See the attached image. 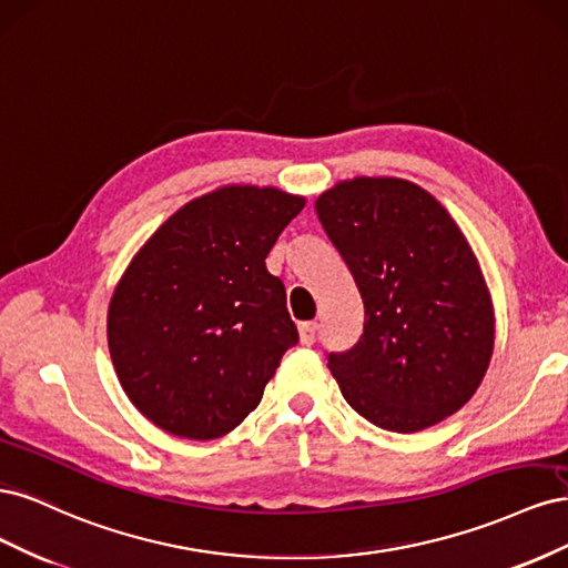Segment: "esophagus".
<instances>
[{"label": "esophagus", "mask_w": 568, "mask_h": 568, "mask_svg": "<svg viewBox=\"0 0 568 568\" xmlns=\"http://www.w3.org/2000/svg\"><path fill=\"white\" fill-rule=\"evenodd\" d=\"M298 332H301V343H303V346H313L315 334H317V322H301Z\"/></svg>", "instance_id": "esophagus-1"}]
</instances>
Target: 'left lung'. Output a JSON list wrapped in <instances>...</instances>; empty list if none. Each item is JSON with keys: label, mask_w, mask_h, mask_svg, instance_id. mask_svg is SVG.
I'll return each instance as SVG.
<instances>
[{"label": "left lung", "mask_w": 568, "mask_h": 568, "mask_svg": "<svg viewBox=\"0 0 568 568\" xmlns=\"http://www.w3.org/2000/svg\"><path fill=\"white\" fill-rule=\"evenodd\" d=\"M365 305L363 336L329 367L374 426L415 434L484 382L495 307L478 257L440 201L400 178L341 180L315 201Z\"/></svg>", "instance_id": "left-lung-1"}]
</instances>
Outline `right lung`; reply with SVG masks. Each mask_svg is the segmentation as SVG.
<instances>
[{
  "label": "right lung",
  "mask_w": 568,
  "mask_h": 568,
  "mask_svg": "<svg viewBox=\"0 0 568 568\" xmlns=\"http://www.w3.org/2000/svg\"><path fill=\"white\" fill-rule=\"evenodd\" d=\"M303 205L277 186H217L170 215L118 280L106 317L113 367L163 432L230 434L298 343L265 257Z\"/></svg>",
  "instance_id": "add662e5"
}]
</instances>
